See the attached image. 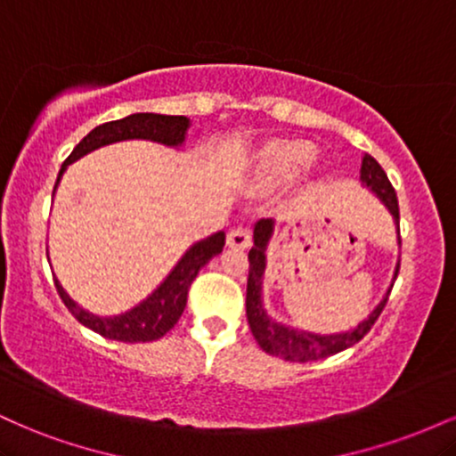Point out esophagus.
I'll use <instances>...</instances> for the list:
<instances>
[{
    "label": "esophagus",
    "instance_id": "esophagus-1",
    "mask_svg": "<svg viewBox=\"0 0 456 456\" xmlns=\"http://www.w3.org/2000/svg\"><path fill=\"white\" fill-rule=\"evenodd\" d=\"M250 242H253V233L246 227H235L227 233V244L232 248H248Z\"/></svg>",
    "mask_w": 456,
    "mask_h": 456
}]
</instances>
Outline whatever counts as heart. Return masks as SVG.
I'll use <instances>...</instances> for the list:
<instances>
[{
    "instance_id": "b5f03b06",
    "label": "heart",
    "mask_w": 456,
    "mask_h": 456,
    "mask_svg": "<svg viewBox=\"0 0 456 456\" xmlns=\"http://www.w3.org/2000/svg\"><path fill=\"white\" fill-rule=\"evenodd\" d=\"M315 160V150L306 143H289L274 148L265 159V171L279 182L296 180Z\"/></svg>"
}]
</instances>
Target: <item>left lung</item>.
<instances>
[{
    "label": "left lung",
    "instance_id": "1",
    "mask_svg": "<svg viewBox=\"0 0 456 456\" xmlns=\"http://www.w3.org/2000/svg\"><path fill=\"white\" fill-rule=\"evenodd\" d=\"M360 177H362L364 184L386 203V208L392 212L396 224H399V199H396V192L395 188H392L386 171L381 169L379 162L370 154H364ZM270 235H272V221L270 218H261V221L255 224V235H253L255 246L248 250L246 317H248L250 332H253L255 341L259 343V347L264 349L265 354L276 355V358H282V360H291V362H313V360L328 358V355L343 352V349L352 347V345L362 341L366 334L370 332V328L375 326V322H378V317L381 315V311H384L388 297H386V300L381 302L373 313H370L369 319H364L358 328H354L352 332L330 334V337H319V334L302 332V330L281 326V323L272 322V319L265 315L264 305H261V276H264V270H265V246H268ZM396 274H399V265H396Z\"/></svg>",
    "mask_w": 456,
    "mask_h": 456
}]
</instances>
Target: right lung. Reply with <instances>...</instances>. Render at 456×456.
Segmentation results:
<instances>
[{"label": "right lung", "instance_id": "add662e5", "mask_svg": "<svg viewBox=\"0 0 456 456\" xmlns=\"http://www.w3.org/2000/svg\"><path fill=\"white\" fill-rule=\"evenodd\" d=\"M188 128V119L184 115H159V113H134L128 115L124 119H115V122L101 124L87 133L86 137L78 141V145L70 151V156L61 165V174H64L66 165L81 159L87 151L101 148V145L115 143V141L124 139H151L159 141L165 145H180L184 141ZM55 182V186H57ZM224 246V233L218 232L210 235L208 240H201L192 246L191 250L180 259V264L175 265L174 272L167 276L165 282L159 289L151 294L148 300L141 302L139 306H134L133 311L124 313L118 317H96L90 315L87 311L78 308L75 302L68 297L64 287L55 281L57 294H60L61 302H64L68 311L75 315L78 323H83L86 328L94 330L104 338H113V341L122 343H150L159 341L160 337H165L171 328L175 326L177 319L182 317L186 308V297L188 289H191V282L195 281L199 270L208 264L212 257H216L218 253H223Z\"/></svg>", "mask_w": 456, "mask_h": 456}]
</instances>
